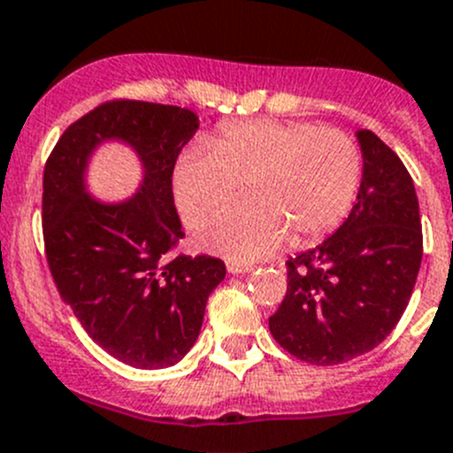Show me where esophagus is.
Listing matches in <instances>:
<instances>
[{
	"instance_id": "34e87169",
	"label": "esophagus",
	"mask_w": 453,
	"mask_h": 453,
	"mask_svg": "<svg viewBox=\"0 0 453 453\" xmlns=\"http://www.w3.org/2000/svg\"><path fill=\"white\" fill-rule=\"evenodd\" d=\"M226 268H227V273L239 274V273H250L255 265L248 264V261H241V259H226Z\"/></svg>"
}]
</instances>
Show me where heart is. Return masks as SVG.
I'll use <instances>...</instances> for the list:
<instances>
[{"mask_svg": "<svg viewBox=\"0 0 453 453\" xmlns=\"http://www.w3.org/2000/svg\"><path fill=\"white\" fill-rule=\"evenodd\" d=\"M362 151L342 129L315 122H221L205 142H192L172 167L180 217L201 226L247 188L249 201L198 230L203 248L234 259L277 250L290 234L308 246L331 234L353 207Z\"/></svg>", "mask_w": 453, "mask_h": 453, "instance_id": "1", "label": "heart"}]
</instances>
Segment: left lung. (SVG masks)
Returning <instances> with one entry per match:
<instances>
[{
  "label": "left lung",
  "instance_id": "left-lung-1",
  "mask_svg": "<svg viewBox=\"0 0 453 453\" xmlns=\"http://www.w3.org/2000/svg\"><path fill=\"white\" fill-rule=\"evenodd\" d=\"M365 174L349 219L312 250L290 257L288 290L268 326L281 349L317 366L349 362L400 322L422 261L420 210L398 154L357 131Z\"/></svg>",
  "mask_w": 453,
  "mask_h": 453
}]
</instances>
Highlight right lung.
Returning a JSON list of instances; mask_svg holds the SVG:
<instances>
[{"instance_id": "1", "label": "right lung", "mask_w": 453, "mask_h": 453, "mask_svg": "<svg viewBox=\"0 0 453 453\" xmlns=\"http://www.w3.org/2000/svg\"><path fill=\"white\" fill-rule=\"evenodd\" d=\"M198 118L174 104L116 98L66 127L44 165L42 232L50 277L84 331L116 360L165 369L192 349L210 293L226 264L179 255L185 236L172 167L196 134ZM122 137L146 165V183L118 206L83 192L88 154Z\"/></svg>"}]
</instances>
